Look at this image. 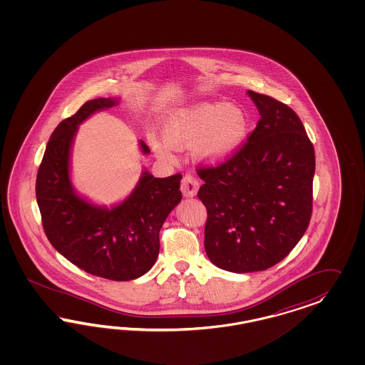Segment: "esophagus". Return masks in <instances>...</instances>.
Segmentation results:
<instances>
[{"instance_id": "1", "label": "esophagus", "mask_w": 365, "mask_h": 365, "mask_svg": "<svg viewBox=\"0 0 365 365\" xmlns=\"http://www.w3.org/2000/svg\"><path fill=\"white\" fill-rule=\"evenodd\" d=\"M199 188V182L197 178L194 177V175H185L183 179H182V183H180V190H182V192H183V195L185 197H194L197 192H198Z\"/></svg>"}]
</instances>
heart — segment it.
I'll return each instance as SVG.
<instances>
[{
  "label": "heart",
  "instance_id": "b5f03b06",
  "mask_svg": "<svg viewBox=\"0 0 365 365\" xmlns=\"http://www.w3.org/2000/svg\"><path fill=\"white\" fill-rule=\"evenodd\" d=\"M247 120L242 110L223 103H200L175 110L163 124L166 142L153 139L155 151L163 158H171L173 147L195 143V150L210 162H220L232 154L242 143Z\"/></svg>",
  "mask_w": 365,
  "mask_h": 365
}]
</instances>
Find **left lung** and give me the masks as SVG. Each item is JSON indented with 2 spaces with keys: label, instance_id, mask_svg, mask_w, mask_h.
<instances>
[{
  "label": "left lung",
  "instance_id": "8db88e82",
  "mask_svg": "<svg viewBox=\"0 0 365 365\" xmlns=\"http://www.w3.org/2000/svg\"><path fill=\"white\" fill-rule=\"evenodd\" d=\"M261 119L223 162L197 167L205 182V249L232 273L266 270L287 257L309 226L314 148L297 113L278 100L247 91Z\"/></svg>",
  "mask_w": 365,
  "mask_h": 365
}]
</instances>
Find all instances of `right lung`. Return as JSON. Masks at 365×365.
I'll return each mask as SVG.
<instances>
[{
    "label": "right lung",
    "mask_w": 365,
    "mask_h": 365,
    "mask_svg": "<svg viewBox=\"0 0 365 365\" xmlns=\"http://www.w3.org/2000/svg\"><path fill=\"white\" fill-rule=\"evenodd\" d=\"M115 99L88 100L55 128L36 179V198L45 235L68 261L92 276L130 281L145 274L159 255V232L182 199L180 174L154 178L144 173L133 194L106 210L73 192L68 165L78 124ZM144 154L150 148L140 142Z\"/></svg>",
    "instance_id": "1"
}]
</instances>
